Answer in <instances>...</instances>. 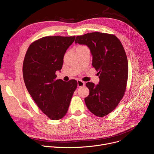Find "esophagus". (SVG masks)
<instances>
[{
	"mask_svg": "<svg viewBox=\"0 0 154 154\" xmlns=\"http://www.w3.org/2000/svg\"><path fill=\"white\" fill-rule=\"evenodd\" d=\"M77 85H78V87H83L85 86V83L84 82H83L80 80H77Z\"/></svg>",
	"mask_w": 154,
	"mask_h": 154,
	"instance_id": "1",
	"label": "esophagus"
}]
</instances>
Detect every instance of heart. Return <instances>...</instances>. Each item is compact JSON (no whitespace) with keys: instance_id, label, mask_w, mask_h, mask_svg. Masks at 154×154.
Returning a JSON list of instances; mask_svg holds the SVG:
<instances>
[{"instance_id":"b5f03b06","label":"heart","mask_w":154,"mask_h":154,"mask_svg":"<svg viewBox=\"0 0 154 154\" xmlns=\"http://www.w3.org/2000/svg\"><path fill=\"white\" fill-rule=\"evenodd\" d=\"M84 47V46H79V47Z\"/></svg>"}]
</instances>
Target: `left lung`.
<instances>
[{"mask_svg":"<svg viewBox=\"0 0 154 154\" xmlns=\"http://www.w3.org/2000/svg\"><path fill=\"white\" fill-rule=\"evenodd\" d=\"M75 42L87 45L93 56L92 65L98 72L99 84L88 82L87 108L97 117H104L118 106L127 89L128 60L120 40L114 34L94 32L77 36Z\"/></svg>","mask_w":154,"mask_h":154,"instance_id":"left-lung-1","label":"left lung"}]
</instances>
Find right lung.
I'll return each instance as SVG.
<instances>
[{"label": "right lung", "instance_id": "1", "mask_svg": "<svg viewBox=\"0 0 154 154\" xmlns=\"http://www.w3.org/2000/svg\"><path fill=\"white\" fill-rule=\"evenodd\" d=\"M75 36H47L29 45L23 64L25 85L38 108L49 119L58 120L65 116L74 92L75 80L57 79L64 55Z\"/></svg>", "mask_w": 154, "mask_h": 154}]
</instances>
